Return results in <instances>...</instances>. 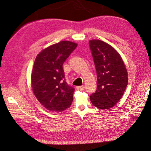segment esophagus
<instances>
[{
    "instance_id": "1",
    "label": "esophagus",
    "mask_w": 151,
    "mask_h": 151,
    "mask_svg": "<svg viewBox=\"0 0 151 151\" xmlns=\"http://www.w3.org/2000/svg\"><path fill=\"white\" fill-rule=\"evenodd\" d=\"M84 86H76V90H78V91H82L83 89H84Z\"/></svg>"
}]
</instances>
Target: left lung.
Instances as JSON below:
<instances>
[{"label": "left lung", "instance_id": "8db88e82", "mask_svg": "<svg viewBox=\"0 0 151 151\" xmlns=\"http://www.w3.org/2000/svg\"><path fill=\"white\" fill-rule=\"evenodd\" d=\"M97 76V90L90 96L94 106L109 109L120 100L128 84V73L116 50L99 40L89 41Z\"/></svg>", "mask_w": 151, "mask_h": 151}]
</instances>
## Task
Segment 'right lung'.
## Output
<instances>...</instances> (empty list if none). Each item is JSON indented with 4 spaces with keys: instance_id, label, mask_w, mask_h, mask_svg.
<instances>
[{
    "instance_id": "add662e5",
    "label": "right lung",
    "mask_w": 151,
    "mask_h": 151,
    "mask_svg": "<svg viewBox=\"0 0 151 151\" xmlns=\"http://www.w3.org/2000/svg\"><path fill=\"white\" fill-rule=\"evenodd\" d=\"M77 44L62 41L37 56L32 72V87L40 103L49 110L62 111L70 107L75 88L67 84L63 64Z\"/></svg>"
}]
</instances>
